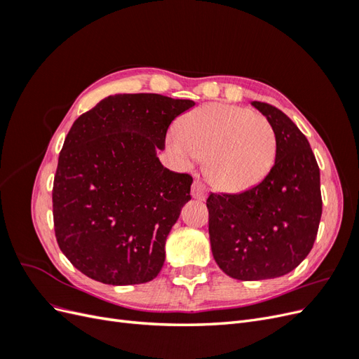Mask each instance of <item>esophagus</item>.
Listing matches in <instances>:
<instances>
[{
  "label": "esophagus",
  "mask_w": 359,
  "mask_h": 359,
  "mask_svg": "<svg viewBox=\"0 0 359 359\" xmlns=\"http://www.w3.org/2000/svg\"><path fill=\"white\" fill-rule=\"evenodd\" d=\"M191 196L194 199H199V201H203L206 196H208V189H206V186L201 180H196L193 182Z\"/></svg>",
  "instance_id": "obj_1"
}]
</instances>
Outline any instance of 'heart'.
Instances as JSON below:
<instances>
[{"instance_id": "heart-1", "label": "heart", "mask_w": 359, "mask_h": 359, "mask_svg": "<svg viewBox=\"0 0 359 359\" xmlns=\"http://www.w3.org/2000/svg\"><path fill=\"white\" fill-rule=\"evenodd\" d=\"M168 140L184 165L205 160L206 177L226 191L257 186L277 156L276 130L265 115L223 103L203 104L184 115Z\"/></svg>"}]
</instances>
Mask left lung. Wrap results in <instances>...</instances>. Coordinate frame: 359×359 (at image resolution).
I'll list each match as a JSON object with an SVG mask.
<instances>
[{"instance_id":"obj_1","label":"left lung","mask_w":359,"mask_h":359,"mask_svg":"<svg viewBox=\"0 0 359 359\" xmlns=\"http://www.w3.org/2000/svg\"><path fill=\"white\" fill-rule=\"evenodd\" d=\"M277 136L274 166L243 193L206 199L212 256L238 280L281 277L307 257L322 215L320 172L307 137L292 119L264 102H252Z\"/></svg>"}]
</instances>
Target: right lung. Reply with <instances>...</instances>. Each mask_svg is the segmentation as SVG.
I'll return each instance as SVG.
<instances>
[{
  "label": "right lung",
  "instance_id": "1",
  "mask_svg": "<svg viewBox=\"0 0 359 359\" xmlns=\"http://www.w3.org/2000/svg\"><path fill=\"white\" fill-rule=\"evenodd\" d=\"M193 106L160 94H115L73 123L53 180V229L85 276L115 286L158 276L193 178L166 169L156 151Z\"/></svg>",
  "mask_w": 359,
  "mask_h": 359
}]
</instances>
